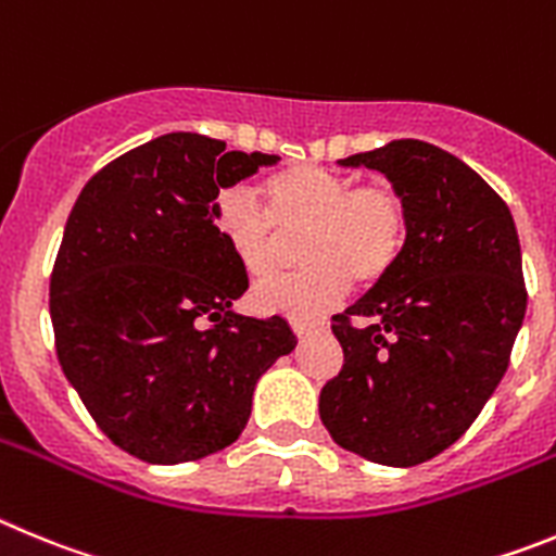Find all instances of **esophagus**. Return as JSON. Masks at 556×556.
I'll use <instances>...</instances> for the list:
<instances>
[{
	"label": "esophagus",
	"mask_w": 556,
	"mask_h": 556,
	"mask_svg": "<svg viewBox=\"0 0 556 556\" xmlns=\"http://www.w3.org/2000/svg\"><path fill=\"white\" fill-rule=\"evenodd\" d=\"M290 329L299 334V338H304V334H309L315 329V324L309 321H302V318H290Z\"/></svg>",
	"instance_id": "34e87169"
}]
</instances>
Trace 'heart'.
Listing matches in <instances>:
<instances>
[{
    "label": "heart",
    "instance_id": "heart-1",
    "mask_svg": "<svg viewBox=\"0 0 556 556\" xmlns=\"http://www.w3.org/2000/svg\"><path fill=\"white\" fill-rule=\"evenodd\" d=\"M266 213L243 191H224L213 207L218 238L241 271L262 279L281 265L283 241H303L308 268L263 280L252 290L260 313L315 318L346 296L349 285L371 288L399 266L407 247V204L388 185H357L321 166H290L263 182Z\"/></svg>",
    "mask_w": 556,
    "mask_h": 556
}]
</instances>
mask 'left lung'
Here are the masks:
<instances>
[{
    "label": "left lung",
    "instance_id": "left-lung-1",
    "mask_svg": "<svg viewBox=\"0 0 556 556\" xmlns=\"http://www.w3.org/2000/svg\"><path fill=\"white\" fill-rule=\"evenodd\" d=\"M338 163L384 174L409 229L390 277L332 318L343 368L318 413L340 448L409 468L463 438L507 371L527 315L521 243L504 199L432 143L404 138Z\"/></svg>",
    "mask_w": 556,
    "mask_h": 556
}]
</instances>
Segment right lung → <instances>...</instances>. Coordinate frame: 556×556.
I'll return each mask as SVG.
<instances>
[{
  "mask_svg": "<svg viewBox=\"0 0 556 556\" xmlns=\"http://www.w3.org/2000/svg\"><path fill=\"white\" fill-rule=\"evenodd\" d=\"M277 154L168 132L93 174L49 282L60 368L118 448L154 465L222 452L254 384L296 349L285 318L235 313L249 277L218 238L222 188Z\"/></svg>",
  "mask_w": 556,
  "mask_h": 556,
  "instance_id": "obj_1",
  "label": "right lung"
}]
</instances>
